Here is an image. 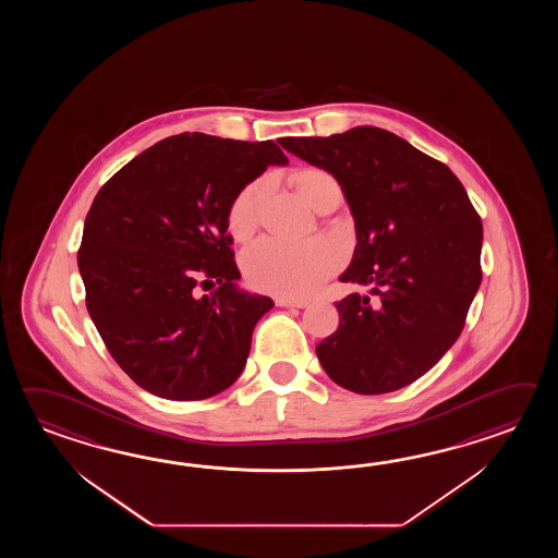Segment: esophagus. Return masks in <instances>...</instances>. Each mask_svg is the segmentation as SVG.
<instances>
[{"instance_id": "34e87169", "label": "esophagus", "mask_w": 558, "mask_h": 558, "mask_svg": "<svg viewBox=\"0 0 558 558\" xmlns=\"http://www.w3.org/2000/svg\"><path fill=\"white\" fill-rule=\"evenodd\" d=\"M275 303H277V307H307V301H303V299H289V296H277Z\"/></svg>"}]
</instances>
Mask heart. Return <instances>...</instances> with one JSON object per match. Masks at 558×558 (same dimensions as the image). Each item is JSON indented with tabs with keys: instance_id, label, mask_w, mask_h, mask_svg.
Masks as SVG:
<instances>
[{
	"instance_id": "obj_1",
	"label": "heart",
	"mask_w": 558,
	"mask_h": 558,
	"mask_svg": "<svg viewBox=\"0 0 558 558\" xmlns=\"http://www.w3.org/2000/svg\"><path fill=\"white\" fill-rule=\"evenodd\" d=\"M335 179L323 169H303L295 175L299 195L313 207L317 197ZM262 183H253L241 191L229 211V229L235 238H245L257 221V203ZM341 253L325 239L289 243L281 239L263 238L251 243L241 255L243 274L257 289L279 295L307 296L339 267Z\"/></svg>"
}]
</instances>
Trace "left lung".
I'll use <instances>...</instances> for the list:
<instances>
[{"label":"left lung","mask_w":558,"mask_h":558,"mask_svg":"<svg viewBox=\"0 0 558 558\" xmlns=\"http://www.w3.org/2000/svg\"><path fill=\"white\" fill-rule=\"evenodd\" d=\"M279 143L341 185L356 247L339 281L376 295L337 303L339 329L317 344L320 365L359 395L403 389L459 339L481 284L483 223L463 183L403 137L371 125Z\"/></svg>","instance_id":"1"}]
</instances>
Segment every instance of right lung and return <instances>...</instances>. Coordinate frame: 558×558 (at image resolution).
<instances>
[{
    "mask_svg": "<svg viewBox=\"0 0 558 558\" xmlns=\"http://www.w3.org/2000/svg\"><path fill=\"white\" fill-rule=\"evenodd\" d=\"M287 163L274 142L181 133L95 195L77 253L85 303L107 351L145 391L202 401L243 373L274 301L239 287L229 211L267 167ZM199 280L220 287L199 298Z\"/></svg>",
    "mask_w": 558,
    "mask_h": 558,
    "instance_id": "add662e5",
    "label": "right lung"
}]
</instances>
